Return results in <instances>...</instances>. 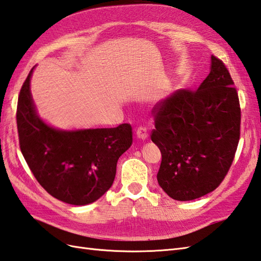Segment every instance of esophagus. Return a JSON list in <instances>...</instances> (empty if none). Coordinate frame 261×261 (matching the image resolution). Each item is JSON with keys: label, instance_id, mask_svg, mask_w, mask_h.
I'll return each mask as SVG.
<instances>
[{"label": "esophagus", "instance_id": "34e87169", "mask_svg": "<svg viewBox=\"0 0 261 261\" xmlns=\"http://www.w3.org/2000/svg\"><path fill=\"white\" fill-rule=\"evenodd\" d=\"M137 137L139 139H141V140H145V139H148V131H147V129H145L144 126H140V128H138V130H137Z\"/></svg>", "mask_w": 261, "mask_h": 261}]
</instances>
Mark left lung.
I'll return each mask as SVG.
<instances>
[{"label": "left lung", "instance_id": "obj_1", "mask_svg": "<svg viewBox=\"0 0 261 261\" xmlns=\"http://www.w3.org/2000/svg\"><path fill=\"white\" fill-rule=\"evenodd\" d=\"M233 84L226 65L211 56L210 73L198 90H178L154 106L151 140L162 155L156 179L172 199L207 195L228 173L240 137Z\"/></svg>", "mask_w": 261, "mask_h": 261}]
</instances>
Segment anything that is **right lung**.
<instances>
[{
    "label": "right lung",
    "instance_id": "right-lung-1",
    "mask_svg": "<svg viewBox=\"0 0 261 261\" xmlns=\"http://www.w3.org/2000/svg\"><path fill=\"white\" fill-rule=\"evenodd\" d=\"M34 68L17 100L22 154L35 179L52 197L74 205L92 203L113 184L120 155L132 144L131 125L60 130L46 124L36 112L30 90Z\"/></svg>",
    "mask_w": 261,
    "mask_h": 261
}]
</instances>
